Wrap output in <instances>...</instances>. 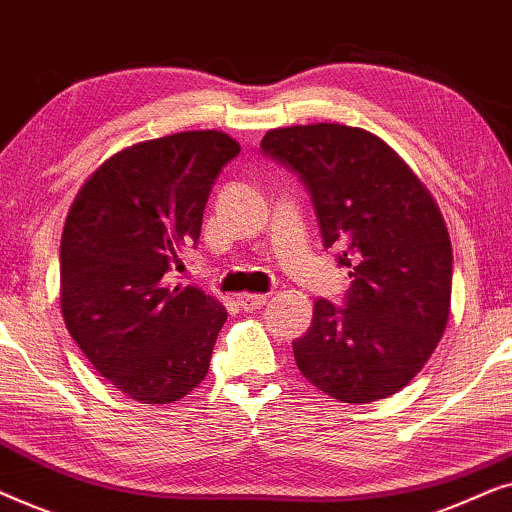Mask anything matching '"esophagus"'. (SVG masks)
<instances>
[{
    "mask_svg": "<svg viewBox=\"0 0 512 512\" xmlns=\"http://www.w3.org/2000/svg\"><path fill=\"white\" fill-rule=\"evenodd\" d=\"M237 303H240L244 312H258L265 303H268V296H263V293H242V296L237 298Z\"/></svg>",
    "mask_w": 512,
    "mask_h": 512,
    "instance_id": "esophagus-1",
    "label": "esophagus"
}]
</instances>
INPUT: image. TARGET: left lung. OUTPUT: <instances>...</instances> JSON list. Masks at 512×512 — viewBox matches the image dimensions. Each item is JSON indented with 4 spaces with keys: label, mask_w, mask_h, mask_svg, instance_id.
<instances>
[{
    "label": "left lung",
    "mask_w": 512,
    "mask_h": 512,
    "mask_svg": "<svg viewBox=\"0 0 512 512\" xmlns=\"http://www.w3.org/2000/svg\"><path fill=\"white\" fill-rule=\"evenodd\" d=\"M263 153L300 174L324 247L340 251L347 307L314 303L293 342L298 370L326 396L373 403L401 391L450 319L452 242L410 165L363 128L312 123L265 132Z\"/></svg>",
    "instance_id": "left-lung-1"
}]
</instances>
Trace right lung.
Here are the masks:
<instances>
[{
	"label": "right lung",
	"instance_id": "add662e5",
	"mask_svg": "<svg viewBox=\"0 0 512 512\" xmlns=\"http://www.w3.org/2000/svg\"><path fill=\"white\" fill-rule=\"evenodd\" d=\"M240 144L186 130L125 146L76 193L60 242V307L97 373L146 405L205 380L226 307L198 286L167 282L198 242L221 167Z\"/></svg>",
	"mask_w": 512,
	"mask_h": 512
}]
</instances>
